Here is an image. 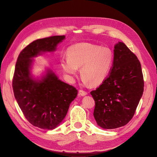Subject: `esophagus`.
<instances>
[{
  "mask_svg": "<svg viewBox=\"0 0 157 157\" xmlns=\"http://www.w3.org/2000/svg\"><path fill=\"white\" fill-rule=\"evenodd\" d=\"M87 93L84 91V90H79V96H82V97H84V96L87 95Z\"/></svg>",
  "mask_w": 157,
  "mask_h": 157,
  "instance_id": "34e87169",
  "label": "esophagus"
}]
</instances>
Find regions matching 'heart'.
Listing matches in <instances>:
<instances>
[{"instance_id": "1", "label": "heart", "mask_w": 157, "mask_h": 157, "mask_svg": "<svg viewBox=\"0 0 157 157\" xmlns=\"http://www.w3.org/2000/svg\"><path fill=\"white\" fill-rule=\"evenodd\" d=\"M67 58L61 60L63 72L72 79L80 68L84 84L97 86L108 77L113 61V53L108 47L91 43H81L70 46Z\"/></svg>"}]
</instances>
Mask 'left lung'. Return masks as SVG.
I'll list each match as a JSON object with an SVG mask.
<instances>
[{
  "instance_id": "left-lung-1",
  "label": "left lung",
  "mask_w": 157,
  "mask_h": 157,
  "mask_svg": "<svg viewBox=\"0 0 157 157\" xmlns=\"http://www.w3.org/2000/svg\"><path fill=\"white\" fill-rule=\"evenodd\" d=\"M144 87L141 64L123 43L114 46L113 63L109 76L90 92L95 101L93 115L104 129L124 126L132 119Z\"/></svg>"
}]
</instances>
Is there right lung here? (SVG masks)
Wrapping results in <instances>:
<instances>
[{
	"label": "right lung",
	"instance_id": "add662e5",
	"mask_svg": "<svg viewBox=\"0 0 157 157\" xmlns=\"http://www.w3.org/2000/svg\"><path fill=\"white\" fill-rule=\"evenodd\" d=\"M65 36H53L35 40L19 55L13 78L14 97L23 115L33 126L53 130L61 123L78 90L66 83L51 68L40 77L32 74L35 57L54 52Z\"/></svg>",
	"mask_w": 157,
	"mask_h": 157
}]
</instances>
